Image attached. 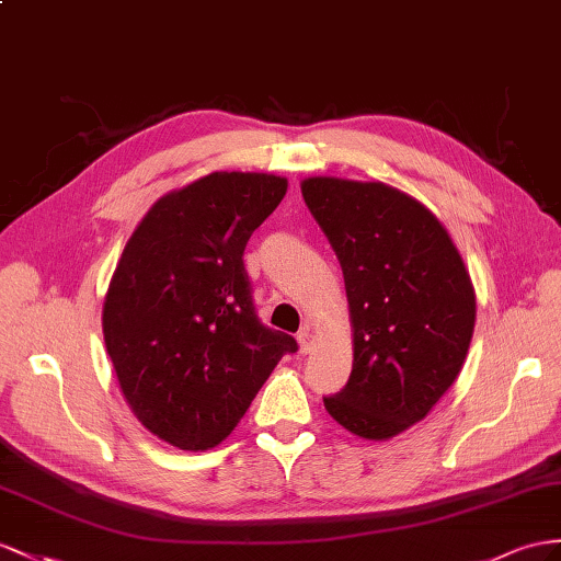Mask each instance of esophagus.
Segmentation results:
<instances>
[{
    "instance_id": "esophagus-1",
    "label": "esophagus",
    "mask_w": 561,
    "mask_h": 561,
    "mask_svg": "<svg viewBox=\"0 0 561 561\" xmlns=\"http://www.w3.org/2000/svg\"><path fill=\"white\" fill-rule=\"evenodd\" d=\"M298 346H300V353H310L312 348H314V336H312V332H310V329L308 327H304V329H300V332H298Z\"/></svg>"
}]
</instances>
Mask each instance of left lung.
Instances as JSON below:
<instances>
[{"label": "left lung", "instance_id": "left-lung-1", "mask_svg": "<svg viewBox=\"0 0 561 561\" xmlns=\"http://www.w3.org/2000/svg\"><path fill=\"white\" fill-rule=\"evenodd\" d=\"M300 192L341 263L353 324V371L324 408L355 436L393 438L465 365L469 272L436 215L389 184L308 178Z\"/></svg>", "mask_w": 561, "mask_h": 561}]
</instances>
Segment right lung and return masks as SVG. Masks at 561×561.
I'll return each instance as SVG.
<instances>
[{
    "label": "right lung",
    "instance_id": "add662e5",
    "mask_svg": "<svg viewBox=\"0 0 561 561\" xmlns=\"http://www.w3.org/2000/svg\"><path fill=\"white\" fill-rule=\"evenodd\" d=\"M286 194L265 172H210L161 196L118 261L104 341L137 420L180 450L232 434L251 400L296 353L255 314L243 249Z\"/></svg>",
    "mask_w": 561,
    "mask_h": 561
}]
</instances>
